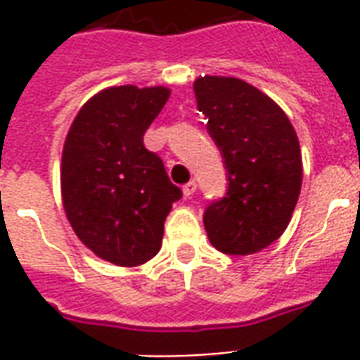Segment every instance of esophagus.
<instances>
[{
    "label": "esophagus",
    "instance_id": "1",
    "mask_svg": "<svg viewBox=\"0 0 360 360\" xmlns=\"http://www.w3.org/2000/svg\"><path fill=\"white\" fill-rule=\"evenodd\" d=\"M196 188H198V185H196V181H191V183H186V185L183 186V194H185L186 198H191L192 194L196 192Z\"/></svg>",
    "mask_w": 360,
    "mask_h": 360
}]
</instances>
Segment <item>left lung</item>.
I'll return each instance as SVG.
<instances>
[{"label": "left lung", "mask_w": 360, "mask_h": 360, "mask_svg": "<svg viewBox=\"0 0 360 360\" xmlns=\"http://www.w3.org/2000/svg\"><path fill=\"white\" fill-rule=\"evenodd\" d=\"M198 109L229 172V192L205 210L211 245L253 255L289 226L302 188V153L289 117L270 96L236 77L194 81Z\"/></svg>", "instance_id": "1"}]
</instances>
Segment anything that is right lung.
Segmentation results:
<instances>
[{"mask_svg":"<svg viewBox=\"0 0 360 360\" xmlns=\"http://www.w3.org/2000/svg\"><path fill=\"white\" fill-rule=\"evenodd\" d=\"M172 90L134 84L100 90L79 109L60 166L62 204L77 238L100 259L139 266L162 245L164 221L183 196L143 134Z\"/></svg>","mask_w":360,"mask_h":360,"instance_id":"1","label":"right lung"}]
</instances>
